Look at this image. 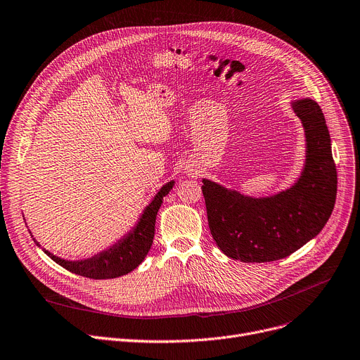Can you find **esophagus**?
<instances>
[{
  "label": "esophagus",
  "mask_w": 360,
  "mask_h": 360,
  "mask_svg": "<svg viewBox=\"0 0 360 360\" xmlns=\"http://www.w3.org/2000/svg\"><path fill=\"white\" fill-rule=\"evenodd\" d=\"M191 175H193V174H191Z\"/></svg>",
  "instance_id": "obj_1"
}]
</instances>
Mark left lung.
I'll list each match as a JSON object with an SVG mask.
<instances>
[{
	"instance_id": "1",
	"label": "left lung",
	"mask_w": 360,
	"mask_h": 360,
	"mask_svg": "<svg viewBox=\"0 0 360 360\" xmlns=\"http://www.w3.org/2000/svg\"><path fill=\"white\" fill-rule=\"evenodd\" d=\"M307 136V163L288 191L251 198L202 179L207 219L217 247L242 262L286 258L315 238L328 221L337 195L330 132L316 102L293 103Z\"/></svg>"
}]
</instances>
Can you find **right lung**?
Returning <instances> with one entry per match:
<instances>
[{
  "label": "right lung",
  "mask_w": 360,
  "mask_h": 360,
  "mask_svg": "<svg viewBox=\"0 0 360 360\" xmlns=\"http://www.w3.org/2000/svg\"><path fill=\"white\" fill-rule=\"evenodd\" d=\"M172 186L174 181L163 185L160 188V191L153 198V201L146 207V210L139 224L136 226V229L128 236H125L122 240H120L117 245H113L108 251L83 261H65L44 250L45 254L49 258H52L56 264H60L65 270L94 280L115 278L128 274L129 271L137 269L148 254L155 238L156 214L163 202V197L169 194V191L172 190ZM33 240L36 242L34 238Z\"/></svg>",
  "instance_id": "obj_1"
}]
</instances>
